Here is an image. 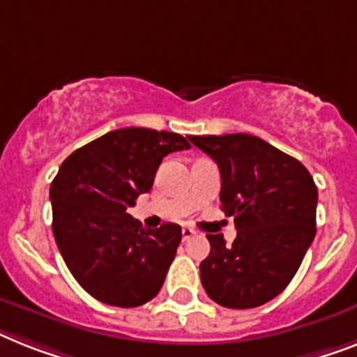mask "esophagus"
Listing matches in <instances>:
<instances>
[{
	"label": "esophagus",
	"instance_id": "34e87169",
	"mask_svg": "<svg viewBox=\"0 0 357 357\" xmlns=\"http://www.w3.org/2000/svg\"><path fill=\"white\" fill-rule=\"evenodd\" d=\"M193 235H195V229L193 228H190V226H184V228H182V238H184V241L191 238Z\"/></svg>",
	"mask_w": 357,
	"mask_h": 357
}]
</instances>
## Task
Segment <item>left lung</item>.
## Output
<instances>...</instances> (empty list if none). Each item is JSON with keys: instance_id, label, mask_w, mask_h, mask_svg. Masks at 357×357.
Segmentation results:
<instances>
[{"instance_id": "1", "label": "left lung", "mask_w": 357, "mask_h": 357, "mask_svg": "<svg viewBox=\"0 0 357 357\" xmlns=\"http://www.w3.org/2000/svg\"><path fill=\"white\" fill-rule=\"evenodd\" d=\"M220 172V202L237 238L208 235L200 263L206 294L226 308H255L279 296L316 237L317 188L301 162L263 138L235 132L190 137Z\"/></svg>"}]
</instances>
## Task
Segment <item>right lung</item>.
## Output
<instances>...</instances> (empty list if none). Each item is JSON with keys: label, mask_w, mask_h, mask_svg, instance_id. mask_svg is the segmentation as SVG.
Masks as SVG:
<instances>
[{"label": "right lung", "mask_w": 357, "mask_h": 357, "mask_svg": "<svg viewBox=\"0 0 357 357\" xmlns=\"http://www.w3.org/2000/svg\"><path fill=\"white\" fill-rule=\"evenodd\" d=\"M190 147L176 132L123 128L63 160L49 193L52 234L70 273L94 299L132 308L160 291L181 226L144 228L126 210L151 190L162 158Z\"/></svg>", "instance_id": "add662e5"}]
</instances>
